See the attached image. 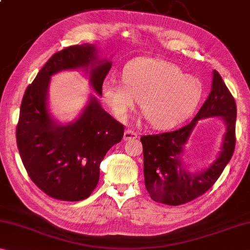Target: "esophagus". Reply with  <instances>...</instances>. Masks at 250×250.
I'll return each instance as SVG.
<instances>
[{
	"instance_id": "esophagus-1",
	"label": "esophagus",
	"mask_w": 250,
	"mask_h": 250,
	"mask_svg": "<svg viewBox=\"0 0 250 250\" xmlns=\"http://www.w3.org/2000/svg\"><path fill=\"white\" fill-rule=\"evenodd\" d=\"M138 137V133L134 132L132 129H127L125 130L124 133V140L125 141H132V140H135V138Z\"/></svg>"
}]
</instances>
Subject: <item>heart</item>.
I'll use <instances>...</instances> for the list:
<instances>
[{
  "instance_id": "1",
  "label": "heart",
  "mask_w": 250,
  "mask_h": 250,
  "mask_svg": "<svg viewBox=\"0 0 250 250\" xmlns=\"http://www.w3.org/2000/svg\"><path fill=\"white\" fill-rule=\"evenodd\" d=\"M203 87L197 77L167 60L136 58L125 64L122 83L107 79L103 96L115 117L126 121L138 102L149 125L157 129L178 126L190 118L201 102Z\"/></svg>"
}]
</instances>
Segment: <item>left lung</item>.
<instances>
[{"mask_svg":"<svg viewBox=\"0 0 250 250\" xmlns=\"http://www.w3.org/2000/svg\"><path fill=\"white\" fill-rule=\"evenodd\" d=\"M235 98L221 76L213 70L211 91L193 120L182 128L141 137L143 144L145 187L153 200L168 206L188 203L213 186L231 159L236 145ZM221 117L226 132L217 160L205 170L190 172L181 160L183 146L200 119Z\"/></svg>","mask_w":250,"mask_h":250,"instance_id":"8db88e82","label":"left lung"}]
</instances>
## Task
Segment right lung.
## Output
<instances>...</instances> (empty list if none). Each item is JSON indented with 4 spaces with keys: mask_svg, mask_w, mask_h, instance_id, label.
<instances>
[{
    "mask_svg": "<svg viewBox=\"0 0 250 250\" xmlns=\"http://www.w3.org/2000/svg\"><path fill=\"white\" fill-rule=\"evenodd\" d=\"M112 62L99 60L94 44L71 45L50 58L23 96L17 126L19 153L34 184L62 201L87 199L99 181V165L124 136V126L91 96L75 122L59 125L48 109L50 77L62 70L85 68L99 96Z\"/></svg>",
    "mask_w": 250,
    "mask_h": 250,
    "instance_id": "obj_1",
    "label": "right lung"
}]
</instances>
